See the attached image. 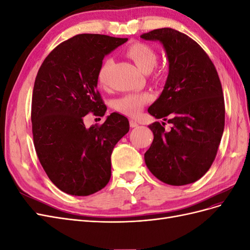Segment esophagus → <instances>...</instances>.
<instances>
[{
  "mask_svg": "<svg viewBox=\"0 0 250 250\" xmlns=\"http://www.w3.org/2000/svg\"><path fill=\"white\" fill-rule=\"evenodd\" d=\"M129 123H130V127L131 128H134V127H138L139 126V122L137 120H134V119H130L129 120Z\"/></svg>",
  "mask_w": 250,
  "mask_h": 250,
  "instance_id": "esophagus-1",
  "label": "esophagus"
}]
</instances>
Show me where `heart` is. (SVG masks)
Returning <instances> with one entry per match:
<instances>
[{"label": "heart", "mask_w": 250, "mask_h": 250, "mask_svg": "<svg viewBox=\"0 0 250 250\" xmlns=\"http://www.w3.org/2000/svg\"><path fill=\"white\" fill-rule=\"evenodd\" d=\"M126 54L133 60L134 63L144 73L152 71L157 62V55L154 49L144 42H134L130 44L126 50ZM112 64L113 59L111 57H106L102 62L97 75L98 81L101 85H105L107 83V76ZM150 99L151 97L149 94H126L116 100L115 107L124 115L137 116Z\"/></svg>", "instance_id": "obj_1"}]
</instances>
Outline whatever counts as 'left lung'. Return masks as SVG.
<instances>
[{
    "label": "left lung",
    "instance_id": "left-lung-1",
    "mask_svg": "<svg viewBox=\"0 0 250 250\" xmlns=\"http://www.w3.org/2000/svg\"><path fill=\"white\" fill-rule=\"evenodd\" d=\"M160 42L169 62V74L158 99L148 108L165 124L149 125L154 139L145 153L150 172L165 184L195 183L213 164L224 130L225 107L214 63L191 37L171 28L141 35Z\"/></svg>",
    "mask_w": 250,
    "mask_h": 250
}]
</instances>
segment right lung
I'll list each match as a JSON object with an SVG mask.
<instances>
[{"label":"right lung","instance_id":"add662e5","mask_svg":"<svg viewBox=\"0 0 250 250\" xmlns=\"http://www.w3.org/2000/svg\"><path fill=\"white\" fill-rule=\"evenodd\" d=\"M102 34H78L53 50L35 78L31 121L36 154L59 190L92 195L108 184L110 156L129 131L128 119L118 112L102 125L86 128L83 117L106 111L98 85L103 58L126 42Z\"/></svg>","mask_w":250,"mask_h":250}]
</instances>
